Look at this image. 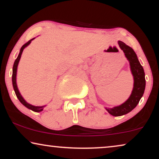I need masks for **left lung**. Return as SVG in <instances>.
Returning a JSON list of instances; mask_svg holds the SVG:
<instances>
[{"instance_id": "8db88e82", "label": "left lung", "mask_w": 159, "mask_h": 159, "mask_svg": "<svg viewBox=\"0 0 159 159\" xmlns=\"http://www.w3.org/2000/svg\"><path fill=\"white\" fill-rule=\"evenodd\" d=\"M119 45L123 50L125 56L129 61L130 69L134 77V88L130 97L125 103L112 108H106L110 114L114 116H122L131 111L138 105L145 88V72L143 66L139 62L135 52L129 46L121 41H119Z\"/></svg>"}]
</instances>
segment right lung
<instances>
[{"instance_id": "add662e5", "label": "right lung", "mask_w": 159, "mask_h": 159, "mask_svg": "<svg viewBox=\"0 0 159 159\" xmlns=\"http://www.w3.org/2000/svg\"><path fill=\"white\" fill-rule=\"evenodd\" d=\"M32 40H34L33 39H32V40H30L28 41L27 43H26L25 45H22V47L21 48V50H20V53H19L18 57L16 58V59L14 61V66H13V74H12V84H13V87H14V90L15 91V93H16V97L18 98V99L19 100V101L21 102V103L23 104L24 106H26V107L29 108V109H31L32 111H35V112H40L41 111H43V107H45L44 106H32V105H30L28 103H27L24 98L21 96L20 93H19V91L18 90V88H17V85H16V71H17V66H18V64H19V60H20V58H21V53H22L23 52V50L25 49V47H27L28 45L30 44V43H31V41Z\"/></svg>"}]
</instances>
